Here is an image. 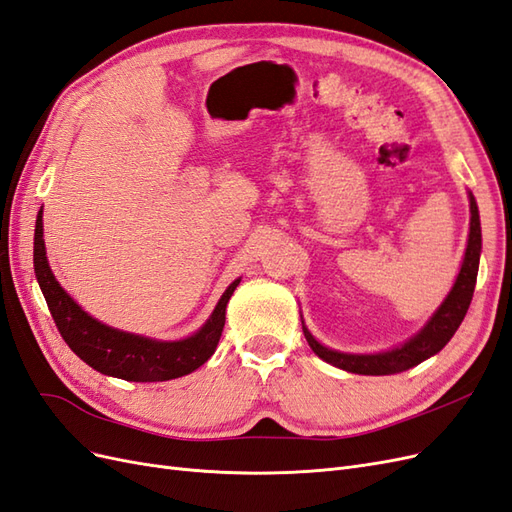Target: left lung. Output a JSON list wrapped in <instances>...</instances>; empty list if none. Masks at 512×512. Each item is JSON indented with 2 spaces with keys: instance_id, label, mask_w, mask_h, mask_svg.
Masks as SVG:
<instances>
[{
  "instance_id": "8db88e82",
  "label": "left lung",
  "mask_w": 512,
  "mask_h": 512,
  "mask_svg": "<svg viewBox=\"0 0 512 512\" xmlns=\"http://www.w3.org/2000/svg\"><path fill=\"white\" fill-rule=\"evenodd\" d=\"M470 239H468V250L466 258H463L461 271L457 275V282L448 294L446 301L440 305V309L433 318L427 322V327L412 337L408 344L401 348H395L391 352L382 354H344L324 348L318 344L305 327V339L309 348H312L322 361H327L339 369H346L350 374H363V376H389L399 374V371H406L418 363H423L429 356L440 352L455 331L459 329L461 320L466 318L468 307L472 303V294L476 286V275H478V260H480V220H478V207L476 200L470 194Z\"/></svg>"
}]
</instances>
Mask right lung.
Returning a JSON list of instances; mask_svg holds the SVG:
<instances>
[{
	"label": "right lung",
	"mask_w": 512,
	"mask_h": 512,
	"mask_svg": "<svg viewBox=\"0 0 512 512\" xmlns=\"http://www.w3.org/2000/svg\"><path fill=\"white\" fill-rule=\"evenodd\" d=\"M34 269L55 327L70 350L100 374L130 382H162L192 374L218 348L226 322V303L241 280L232 282L215 305L211 318L196 335L181 342H156L106 327L87 316L64 292L51 273L42 239V211L36 220Z\"/></svg>",
	"instance_id": "add662e5"
}]
</instances>
